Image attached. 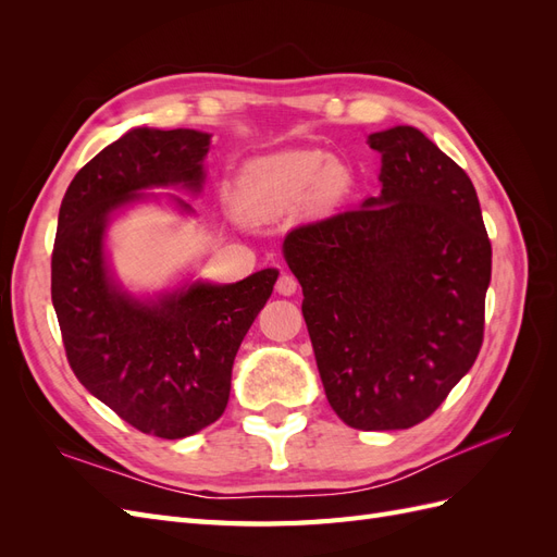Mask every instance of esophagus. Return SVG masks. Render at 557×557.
<instances>
[{
	"label": "esophagus",
	"instance_id": "esophagus-1",
	"mask_svg": "<svg viewBox=\"0 0 557 557\" xmlns=\"http://www.w3.org/2000/svg\"><path fill=\"white\" fill-rule=\"evenodd\" d=\"M297 290V278L293 274H281L276 281V293L278 295H295Z\"/></svg>",
	"mask_w": 557,
	"mask_h": 557
}]
</instances>
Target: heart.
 Wrapping results in <instances>:
<instances>
[{
    "label": "heart",
    "mask_w": 557,
    "mask_h": 557,
    "mask_svg": "<svg viewBox=\"0 0 557 557\" xmlns=\"http://www.w3.org/2000/svg\"><path fill=\"white\" fill-rule=\"evenodd\" d=\"M346 188V170L323 153L285 150L244 166L237 176V207L248 218H269L295 209L309 195L315 205H334Z\"/></svg>",
    "instance_id": "b5f03b06"
}]
</instances>
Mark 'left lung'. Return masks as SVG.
<instances>
[{
  "label": "left lung",
  "instance_id": "1",
  "mask_svg": "<svg viewBox=\"0 0 557 557\" xmlns=\"http://www.w3.org/2000/svg\"><path fill=\"white\" fill-rule=\"evenodd\" d=\"M367 144L381 193L295 227L283 258L334 413L364 432L407 430L479 356L493 248L474 185L423 132L397 125Z\"/></svg>",
  "mask_w": 557,
  "mask_h": 557
}]
</instances>
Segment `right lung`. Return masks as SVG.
Instances as JSON below:
<instances>
[{"instance_id": "1", "label": "right lung", "mask_w": 557, "mask_h": 557, "mask_svg": "<svg viewBox=\"0 0 557 557\" xmlns=\"http://www.w3.org/2000/svg\"><path fill=\"white\" fill-rule=\"evenodd\" d=\"M209 144L211 134L197 129L123 134L66 188L50 260V297L72 372L125 423L160 440H183L223 416L234 356L278 278L276 269H262L239 283L195 281L156 299L113 281L104 256L109 218L150 188L199 193Z\"/></svg>"}]
</instances>
